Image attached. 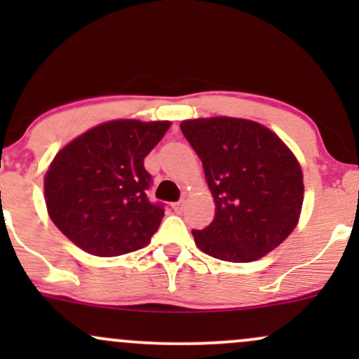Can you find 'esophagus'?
Masks as SVG:
<instances>
[{
    "mask_svg": "<svg viewBox=\"0 0 359 359\" xmlns=\"http://www.w3.org/2000/svg\"><path fill=\"white\" fill-rule=\"evenodd\" d=\"M182 209H184V201H179V203L174 204V211L175 212H182Z\"/></svg>",
    "mask_w": 359,
    "mask_h": 359,
    "instance_id": "esophagus-1",
    "label": "esophagus"
}]
</instances>
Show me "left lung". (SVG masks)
Wrapping results in <instances>:
<instances>
[{
  "label": "left lung",
  "instance_id": "8db88e82",
  "mask_svg": "<svg viewBox=\"0 0 359 359\" xmlns=\"http://www.w3.org/2000/svg\"><path fill=\"white\" fill-rule=\"evenodd\" d=\"M203 162L216 204L214 221L194 229L209 257L245 263L277 248L297 226L302 170L273 131L241 118H199L180 125Z\"/></svg>",
  "mask_w": 359,
  "mask_h": 359
}]
</instances>
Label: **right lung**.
Instances as JSON below:
<instances>
[{"label": "right lung", "instance_id": "add662e5", "mask_svg": "<svg viewBox=\"0 0 359 359\" xmlns=\"http://www.w3.org/2000/svg\"><path fill=\"white\" fill-rule=\"evenodd\" d=\"M170 121L116 119L86 131L55 155L45 174L53 224L96 257H119L150 243L163 204L150 203L143 160Z\"/></svg>", "mask_w": 359, "mask_h": 359}]
</instances>
